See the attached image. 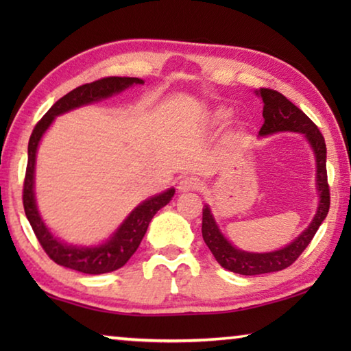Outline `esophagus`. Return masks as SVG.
Wrapping results in <instances>:
<instances>
[{
    "label": "esophagus",
    "instance_id": "esophagus-1",
    "mask_svg": "<svg viewBox=\"0 0 351 351\" xmlns=\"http://www.w3.org/2000/svg\"><path fill=\"white\" fill-rule=\"evenodd\" d=\"M199 187V180L193 176H184L178 181V190L180 192H193V190H198Z\"/></svg>",
    "mask_w": 351,
    "mask_h": 351
}]
</instances>
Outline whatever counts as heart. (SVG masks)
I'll list each match as a JSON object with an SVG mask.
<instances>
[{"label":"heart","mask_w":351,"mask_h":351,"mask_svg":"<svg viewBox=\"0 0 351 351\" xmlns=\"http://www.w3.org/2000/svg\"><path fill=\"white\" fill-rule=\"evenodd\" d=\"M230 116V111L226 110V108H221V110H217L215 114H213V119H215L217 122H223L226 121Z\"/></svg>","instance_id":"obj_1"}]
</instances>
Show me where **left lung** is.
I'll list each match as a JSON object with an SVG mask.
<instances>
[{"label":"left lung","mask_w":351,"mask_h":351,"mask_svg":"<svg viewBox=\"0 0 351 351\" xmlns=\"http://www.w3.org/2000/svg\"><path fill=\"white\" fill-rule=\"evenodd\" d=\"M258 96L263 99V119L258 134L268 136L278 132H295L304 133L314 150L317 167V190H319V207L310 226L297 239L274 252L255 254L240 251L224 239L219 232L218 226L213 219L210 209L203 207V239L207 247L210 249L213 257L224 269L232 271L241 276H257L266 272H276L288 268L299 258V255L310 245L313 237L316 235L319 226L326 217L330 209V186L326 180V147L322 133L319 132L316 123L308 117L304 111L288 100L282 93L269 88H260Z\"/></svg>","instance_id":"8db88e82"}]
</instances>
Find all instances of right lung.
Returning <instances> with one entry per match:
<instances>
[{"mask_svg":"<svg viewBox=\"0 0 351 351\" xmlns=\"http://www.w3.org/2000/svg\"><path fill=\"white\" fill-rule=\"evenodd\" d=\"M142 85L144 80L136 77H104V79L85 83L75 88L66 96L58 99L57 102L47 110L46 114L40 119L31 134L27 145V167L25 184H23V206H25L26 217L31 223L34 234L45 249L47 257L54 260L57 265L64 268L83 272V274H105V272L116 271L127 263L130 257L139 247L142 239L147 232L148 224L159 209L170 203L173 198L175 189H169L156 197L145 199L130 213L125 221L121 224L108 241L96 247H77L73 245H64L49 232L46 224L41 219L37 210L34 197V171H35V154L43 133L51 125L56 116H60L69 110L79 108L82 105L97 102L127 90L132 85Z\"/></svg>","mask_w":351,"mask_h":351,"instance_id":"obj_1","label":"right lung"}]
</instances>
